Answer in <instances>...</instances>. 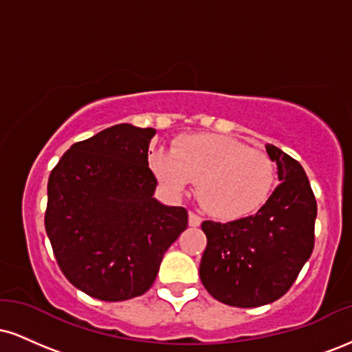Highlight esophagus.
Instances as JSON below:
<instances>
[{"label":"esophagus","instance_id":"1","mask_svg":"<svg viewBox=\"0 0 352 352\" xmlns=\"http://www.w3.org/2000/svg\"><path fill=\"white\" fill-rule=\"evenodd\" d=\"M201 223V218L195 212H188V225L190 227H199Z\"/></svg>","mask_w":352,"mask_h":352}]
</instances>
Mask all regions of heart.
Returning <instances> with one entry per match:
<instances>
[{
	"label": "heart",
	"instance_id": "b5f03b06",
	"mask_svg": "<svg viewBox=\"0 0 352 352\" xmlns=\"http://www.w3.org/2000/svg\"><path fill=\"white\" fill-rule=\"evenodd\" d=\"M151 167L173 195H182L199 180L201 205L223 220L252 215L263 207L276 180L268 153L217 134L182 137L172 152L153 153Z\"/></svg>",
	"mask_w": 352,
	"mask_h": 352
}]
</instances>
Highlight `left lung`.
<instances>
[{
  "label": "left lung",
  "instance_id": "left-lung-1",
  "mask_svg": "<svg viewBox=\"0 0 352 352\" xmlns=\"http://www.w3.org/2000/svg\"><path fill=\"white\" fill-rule=\"evenodd\" d=\"M266 152L281 182L254 215L204 221L200 280L215 300L236 308L273 302L292 288L314 248L316 199L305 168L274 145Z\"/></svg>",
  "mask_w": 352,
  "mask_h": 352
}]
</instances>
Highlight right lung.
<instances>
[{
	"label": "right lung",
	"mask_w": 352,
	"mask_h": 352,
	"mask_svg": "<svg viewBox=\"0 0 352 352\" xmlns=\"http://www.w3.org/2000/svg\"><path fill=\"white\" fill-rule=\"evenodd\" d=\"M155 129L117 124L76 142L47 182L46 233L60 272L100 301L140 296L168 246L187 228L184 207L153 199Z\"/></svg>",
	"instance_id": "1"
}]
</instances>
